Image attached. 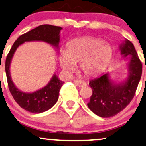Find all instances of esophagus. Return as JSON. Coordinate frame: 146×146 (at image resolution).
Listing matches in <instances>:
<instances>
[{
    "label": "esophagus",
    "mask_w": 146,
    "mask_h": 146,
    "mask_svg": "<svg viewBox=\"0 0 146 146\" xmlns=\"http://www.w3.org/2000/svg\"><path fill=\"white\" fill-rule=\"evenodd\" d=\"M74 84L76 86H78V87H83V86H86V82L80 80H74Z\"/></svg>",
    "instance_id": "esophagus-1"
}]
</instances>
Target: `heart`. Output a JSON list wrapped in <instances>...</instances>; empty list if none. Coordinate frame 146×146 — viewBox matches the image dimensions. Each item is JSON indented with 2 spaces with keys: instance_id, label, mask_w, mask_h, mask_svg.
I'll return each mask as SVG.
<instances>
[{
  "instance_id": "1",
  "label": "heart",
  "mask_w": 146,
  "mask_h": 146,
  "mask_svg": "<svg viewBox=\"0 0 146 146\" xmlns=\"http://www.w3.org/2000/svg\"><path fill=\"white\" fill-rule=\"evenodd\" d=\"M113 57V49L102 39L94 37H83L73 40L66 50L61 52L60 63L65 71L76 69L80 62L82 73L87 77L101 74L110 65Z\"/></svg>"
}]
</instances>
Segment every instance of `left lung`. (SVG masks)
<instances>
[{"instance_id": "1", "label": "left lung", "mask_w": 146, "mask_h": 146, "mask_svg": "<svg viewBox=\"0 0 146 146\" xmlns=\"http://www.w3.org/2000/svg\"><path fill=\"white\" fill-rule=\"evenodd\" d=\"M119 50L125 60H128L127 78L116 82L106 73L91 80L89 86L93 94L87 103L91 111L102 118L115 116L127 106L135 94L142 74V64L132 42L125 39Z\"/></svg>"}]
</instances>
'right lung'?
I'll use <instances>...</instances> for the list:
<instances>
[{
    "label": "right lung",
    "mask_w": 146,
    "mask_h": 146,
    "mask_svg": "<svg viewBox=\"0 0 146 146\" xmlns=\"http://www.w3.org/2000/svg\"><path fill=\"white\" fill-rule=\"evenodd\" d=\"M62 28L51 25H41L21 35L14 42L5 61V72L9 91L19 106L29 112L40 113L50 110L57 102L59 93L64 82L61 81L55 74L44 87L32 93L22 91L16 86L12 80L10 65L14 54L19 46L25 42L43 41L59 50L60 31Z\"/></svg>",
    "instance_id": "right-lung-1"
}]
</instances>
